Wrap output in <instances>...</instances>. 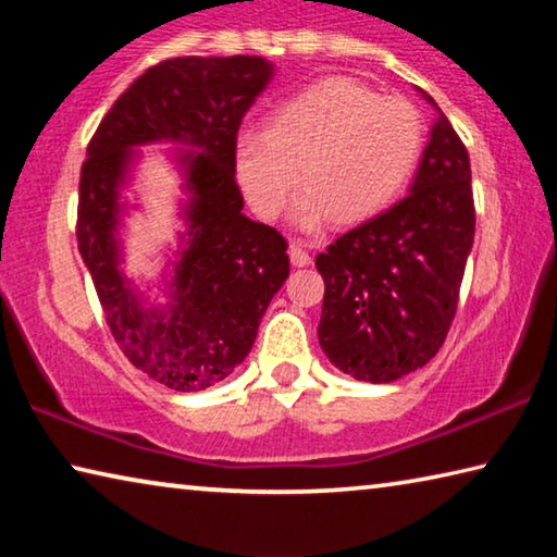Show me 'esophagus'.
<instances>
[{"instance_id":"1","label":"esophagus","mask_w":557,"mask_h":557,"mask_svg":"<svg viewBox=\"0 0 557 557\" xmlns=\"http://www.w3.org/2000/svg\"><path fill=\"white\" fill-rule=\"evenodd\" d=\"M289 260H292V265H295V268L312 265V256H309V252L301 248L299 243H292L289 245Z\"/></svg>"}]
</instances>
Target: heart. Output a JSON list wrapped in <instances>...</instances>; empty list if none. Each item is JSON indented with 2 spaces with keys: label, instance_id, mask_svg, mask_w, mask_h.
<instances>
[{
  "label": "heart",
  "instance_id": "b5f03b06",
  "mask_svg": "<svg viewBox=\"0 0 557 557\" xmlns=\"http://www.w3.org/2000/svg\"><path fill=\"white\" fill-rule=\"evenodd\" d=\"M422 147L418 110L379 98L348 78H324L280 102L268 129H243L235 172L260 215H277L301 182L295 221L305 228L334 215L363 221L385 209L408 182Z\"/></svg>",
  "mask_w": 557,
  "mask_h": 557
}]
</instances>
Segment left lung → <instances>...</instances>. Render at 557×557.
Masks as SVG:
<instances>
[{"label": "left lung", "instance_id": "obj_1", "mask_svg": "<svg viewBox=\"0 0 557 557\" xmlns=\"http://www.w3.org/2000/svg\"><path fill=\"white\" fill-rule=\"evenodd\" d=\"M437 120L410 194L317 256L324 277L319 346L338 371L391 383L445 344L474 243L467 147L425 90Z\"/></svg>", "mask_w": 557, "mask_h": 557}]
</instances>
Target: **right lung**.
<instances>
[{
	"mask_svg": "<svg viewBox=\"0 0 557 557\" xmlns=\"http://www.w3.org/2000/svg\"><path fill=\"white\" fill-rule=\"evenodd\" d=\"M272 63L260 55H186L147 69L115 100L92 135L81 169L78 250L122 354L172 391L215 385L245 361L260 319L289 275L287 243L243 213L235 184V139L268 88ZM174 141L189 199L170 301L147 306L121 272L119 201L135 146Z\"/></svg>",
	"mask_w": 557,
	"mask_h": 557,
	"instance_id": "right-lung-1",
	"label": "right lung"
}]
</instances>
